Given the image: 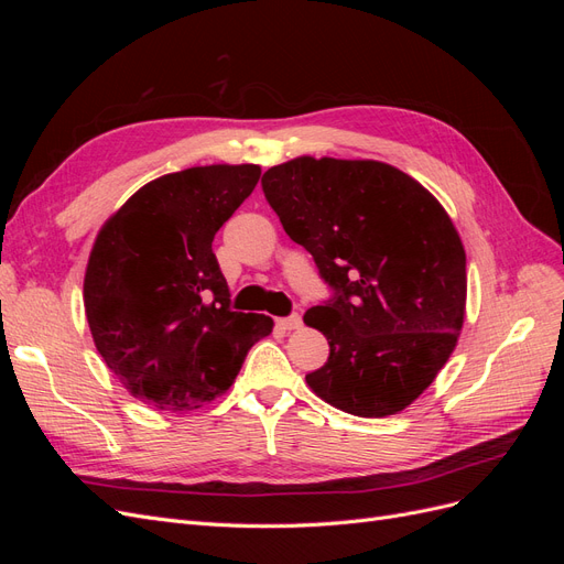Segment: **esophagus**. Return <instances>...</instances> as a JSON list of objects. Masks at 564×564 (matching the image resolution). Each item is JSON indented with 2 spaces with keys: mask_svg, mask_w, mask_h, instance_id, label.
<instances>
[{
  "mask_svg": "<svg viewBox=\"0 0 564 564\" xmlns=\"http://www.w3.org/2000/svg\"><path fill=\"white\" fill-rule=\"evenodd\" d=\"M275 324H278V329H282V332H294V329H299V327H301V317H299V315H292V317H280Z\"/></svg>",
  "mask_w": 564,
  "mask_h": 564,
  "instance_id": "obj_1",
  "label": "esophagus"
}]
</instances>
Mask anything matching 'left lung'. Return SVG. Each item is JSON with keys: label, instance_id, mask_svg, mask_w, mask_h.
I'll return each mask as SVG.
<instances>
[{"label": "left lung", "instance_id": "obj_1", "mask_svg": "<svg viewBox=\"0 0 564 564\" xmlns=\"http://www.w3.org/2000/svg\"><path fill=\"white\" fill-rule=\"evenodd\" d=\"M284 232L313 253L336 299L303 315L329 340L305 377L340 412H402L447 365L466 317V249L445 207L377 160L303 155L268 169Z\"/></svg>", "mask_w": 564, "mask_h": 564}]
</instances>
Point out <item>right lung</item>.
Returning <instances> with one entry per match:
<instances>
[{
    "instance_id": "right-lung-1",
    "label": "right lung",
    "mask_w": 564,
    "mask_h": 564,
    "mask_svg": "<svg viewBox=\"0 0 564 564\" xmlns=\"http://www.w3.org/2000/svg\"><path fill=\"white\" fill-rule=\"evenodd\" d=\"M259 164H209L145 183L98 230L84 275L96 350L133 398L191 412L235 383L272 319L232 313L214 235L251 195Z\"/></svg>"
}]
</instances>
